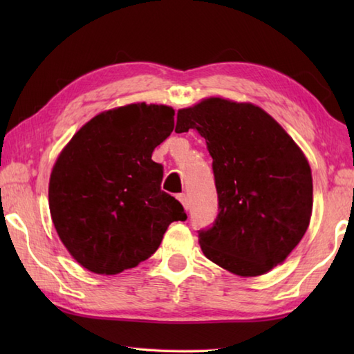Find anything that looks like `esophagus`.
Masks as SVG:
<instances>
[{
  "instance_id": "esophagus-1",
  "label": "esophagus",
  "mask_w": 354,
  "mask_h": 354,
  "mask_svg": "<svg viewBox=\"0 0 354 354\" xmlns=\"http://www.w3.org/2000/svg\"><path fill=\"white\" fill-rule=\"evenodd\" d=\"M178 199H179V202H181V204L184 205V208L189 209V207H190V201H189V196H187L185 193H179V194H178Z\"/></svg>"
}]
</instances>
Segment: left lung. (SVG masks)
I'll use <instances>...</instances> for the list:
<instances>
[{"label":"left lung","mask_w":354,"mask_h":354,"mask_svg":"<svg viewBox=\"0 0 354 354\" xmlns=\"http://www.w3.org/2000/svg\"><path fill=\"white\" fill-rule=\"evenodd\" d=\"M198 131L213 158L219 213L199 230L205 257L242 277L284 261L307 231L310 165L283 127L259 106L212 97L178 111L175 132Z\"/></svg>","instance_id":"8db88e82"}]
</instances>
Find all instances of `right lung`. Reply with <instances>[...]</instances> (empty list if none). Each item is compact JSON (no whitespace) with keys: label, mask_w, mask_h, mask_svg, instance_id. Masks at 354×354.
Wrapping results in <instances>:
<instances>
[{"label":"right lung","mask_w":354,"mask_h":354,"mask_svg":"<svg viewBox=\"0 0 354 354\" xmlns=\"http://www.w3.org/2000/svg\"><path fill=\"white\" fill-rule=\"evenodd\" d=\"M175 111L133 103L95 115L53 167L48 202L66 250L95 274L115 275L145 261L169 225L185 221L181 202L161 190L152 160L175 127Z\"/></svg>","instance_id":"obj_1"}]
</instances>
